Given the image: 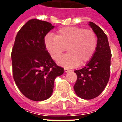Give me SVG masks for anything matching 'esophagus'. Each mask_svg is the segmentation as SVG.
Here are the masks:
<instances>
[{
  "mask_svg": "<svg viewBox=\"0 0 122 122\" xmlns=\"http://www.w3.org/2000/svg\"><path fill=\"white\" fill-rule=\"evenodd\" d=\"M64 71H65V72H69L71 71V70L68 69H64Z\"/></svg>",
  "mask_w": 122,
  "mask_h": 122,
  "instance_id": "esophagus-1",
  "label": "esophagus"
}]
</instances>
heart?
<instances>
[{"label": "heart", "instance_id": "1", "mask_svg": "<svg viewBox=\"0 0 122 122\" xmlns=\"http://www.w3.org/2000/svg\"><path fill=\"white\" fill-rule=\"evenodd\" d=\"M44 44L51 58L56 61L67 47L69 53L60 57L57 63L66 68H72L91 59L96 49L97 38L90 29L65 27L60 28L56 36H46Z\"/></svg>", "mask_w": 122, "mask_h": 122}]
</instances>
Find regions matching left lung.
Here are the masks:
<instances>
[{"label": "left lung", "mask_w": 122, "mask_h": 122, "mask_svg": "<svg viewBox=\"0 0 122 122\" xmlns=\"http://www.w3.org/2000/svg\"><path fill=\"white\" fill-rule=\"evenodd\" d=\"M97 38L93 56L83 69L74 71L77 80L74 86L76 94L84 99L99 96L108 82L110 71V51L108 40L103 30L94 23L89 22Z\"/></svg>", "instance_id": "1"}]
</instances>
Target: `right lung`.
Returning <instances> with one entry per match:
<instances>
[{"label": "right lung", "instance_id": "right-lung-1", "mask_svg": "<svg viewBox=\"0 0 122 122\" xmlns=\"http://www.w3.org/2000/svg\"><path fill=\"white\" fill-rule=\"evenodd\" d=\"M54 28L50 23L29 20L17 32L12 52L13 77L20 92L32 101L51 96L56 78L64 69L54 62L44 44V37Z\"/></svg>", "mask_w": 122, "mask_h": 122}]
</instances>
